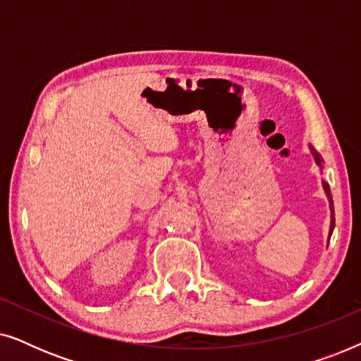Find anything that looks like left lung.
<instances>
[{"label":"left lung","instance_id":"obj_1","mask_svg":"<svg viewBox=\"0 0 361 361\" xmlns=\"http://www.w3.org/2000/svg\"><path fill=\"white\" fill-rule=\"evenodd\" d=\"M310 151H312V154H314V159H315V162H317V164L322 167V157H320V154L317 151L314 149L312 146H310ZM324 189H325V194H327V197H329V204H330V212H332V225H330V233H329V236L332 235V231H334V226H335V220H334V200H332V195H330V189H329V184H325L324 182Z\"/></svg>","mask_w":361,"mask_h":361}]
</instances>
